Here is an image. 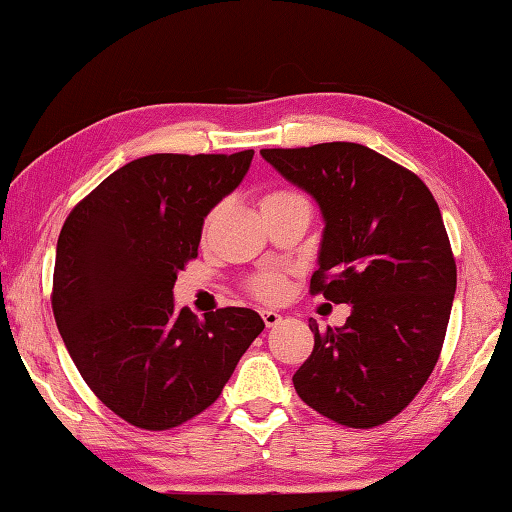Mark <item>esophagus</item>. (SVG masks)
<instances>
[{
    "mask_svg": "<svg viewBox=\"0 0 512 512\" xmlns=\"http://www.w3.org/2000/svg\"><path fill=\"white\" fill-rule=\"evenodd\" d=\"M262 318H264V325L266 327H277V325H280L282 323V316L280 314H277V311H262Z\"/></svg>",
    "mask_w": 512,
    "mask_h": 512,
    "instance_id": "obj_1",
    "label": "esophagus"
}]
</instances>
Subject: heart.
I'll list each match as a JSON object with an SVG mask.
<instances>
[{"instance_id":"1","label":"heart","mask_w":512,"mask_h":512,"mask_svg":"<svg viewBox=\"0 0 512 512\" xmlns=\"http://www.w3.org/2000/svg\"><path fill=\"white\" fill-rule=\"evenodd\" d=\"M291 196H300V194L289 192V189H277V192H268L262 196V205L282 201V198H291ZM248 291L253 293L257 300H264V302L282 300L284 293H287V275L282 271L259 273L248 282Z\"/></svg>"}]
</instances>
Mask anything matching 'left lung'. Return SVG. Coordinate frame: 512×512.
Here are the masks:
<instances>
[{
    "mask_svg": "<svg viewBox=\"0 0 512 512\" xmlns=\"http://www.w3.org/2000/svg\"><path fill=\"white\" fill-rule=\"evenodd\" d=\"M316 198L325 232L309 293L352 314L314 332L293 386L300 400L352 429L393 420L427 384L443 350L456 262L429 187L402 164L354 142L262 149Z\"/></svg>",
    "mask_w": 512,
    "mask_h": 512,
    "instance_id": "8db88e82",
    "label": "left lung"
}]
</instances>
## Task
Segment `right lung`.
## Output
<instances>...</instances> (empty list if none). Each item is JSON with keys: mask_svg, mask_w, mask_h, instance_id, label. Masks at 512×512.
<instances>
[{"mask_svg": "<svg viewBox=\"0 0 512 512\" xmlns=\"http://www.w3.org/2000/svg\"><path fill=\"white\" fill-rule=\"evenodd\" d=\"M255 151L155 153L124 164L74 205L56 246L51 309L92 393L121 420L167 431L212 406L264 329L257 311L198 320L173 307L178 271L198 257L207 212Z\"/></svg>", "mask_w": 512, "mask_h": 512, "instance_id": "obj_1", "label": "right lung"}]
</instances>
